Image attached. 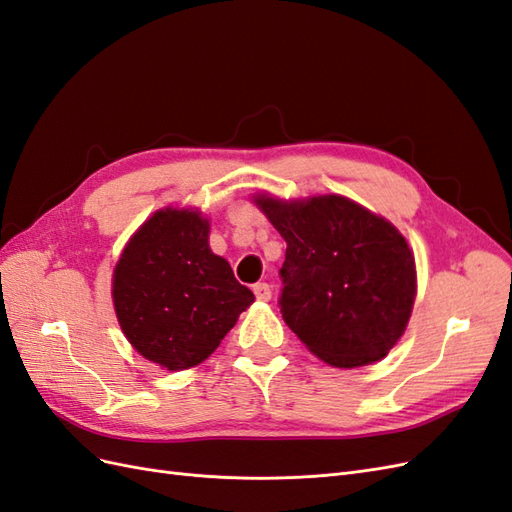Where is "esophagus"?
Instances as JSON below:
<instances>
[{
    "label": "esophagus",
    "instance_id": "esophagus-1",
    "mask_svg": "<svg viewBox=\"0 0 512 512\" xmlns=\"http://www.w3.org/2000/svg\"><path fill=\"white\" fill-rule=\"evenodd\" d=\"M253 294H255V298H257L259 302H268V300L272 298V287H270L268 283H257V285L253 287Z\"/></svg>",
    "mask_w": 512,
    "mask_h": 512
}]
</instances>
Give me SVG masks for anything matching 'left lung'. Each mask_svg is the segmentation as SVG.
I'll list each match as a JSON object with an SVG mask.
<instances>
[{
	"label": "left lung",
	"instance_id": "1",
	"mask_svg": "<svg viewBox=\"0 0 512 512\" xmlns=\"http://www.w3.org/2000/svg\"><path fill=\"white\" fill-rule=\"evenodd\" d=\"M251 199L287 242L281 313L302 345L334 369L388 356L410 324L418 287L403 233L343 195Z\"/></svg>",
	"mask_w": 512,
	"mask_h": 512
}]
</instances>
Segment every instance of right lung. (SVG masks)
<instances>
[{"label": "right lung", "instance_id": "add662e5", "mask_svg": "<svg viewBox=\"0 0 512 512\" xmlns=\"http://www.w3.org/2000/svg\"><path fill=\"white\" fill-rule=\"evenodd\" d=\"M111 298L130 347L167 371L201 364L255 302L229 261L212 253L210 218L186 206L156 210L128 238Z\"/></svg>", "mask_w": 512, "mask_h": 512}]
</instances>
